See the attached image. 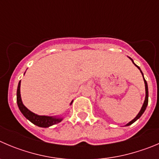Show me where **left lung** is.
<instances>
[{"mask_svg": "<svg viewBox=\"0 0 159 159\" xmlns=\"http://www.w3.org/2000/svg\"><path fill=\"white\" fill-rule=\"evenodd\" d=\"M130 58V59L132 60L133 63H134V64L135 65V63L134 62V61H133L132 58ZM135 66H137V67L139 69H140V72H141L142 75H143V72H142L141 70H140V67H139V66H137V65H135ZM143 81H144V84H145V91H146V96H145V100H144V102H143V106H142L141 109H140V112H139L138 114H137V116H136V117L134 118V119H133L132 121H130V122H129V123L126 124V126H129V125H131V124H132V123H134V122H135V121H137V119H138L139 118H140V116H142V114H143V113L144 112L145 109H146V108H147V105H148V84H147V82H146V80H145V79H144V78H143Z\"/></svg>", "mask_w": 159, "mask_h": 159, "instance_id": "left-lung-1", "label": "left lung"}]
</instances>
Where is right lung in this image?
Returning a JSON list of instances; mask_svg holds the SVG:
<instances>
[{
  "mask_svg": "<svg viewBox=\"0 0 159 159\" xmlns=\"http://www.w3.org/2000/svg\"><path fill=\"white\" fill-rule=\"evenodd\" d=\"M20 85L21 80L19 81V85H18L17 89V104L19 106V110L23 114V116L26 118L27 119L30 121L32 123L40 127H49V126H53L54 124H57L62 120L61 118H55L51 117V116H38L35 113L32 112L31 111L25 108V105L22 104V99H21L20 94ZM72 104V103H71Z\"/></svg>",
  "mask_w": 159,
  "mask_h": 159,
  "instance_id": "add662e5",
  "label": "right lung"
}]
</instances>
